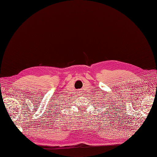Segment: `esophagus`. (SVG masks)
I'll list each match as a JSON object with an SVG mask.
<instances>
[{
  "label": "esophagus",
  "mask_w": 157,
  "mask_h": 157,
  "mask_svg": "<svg viewBox=\"0 0 157 157\" xmlns=\"http://www.w3.org/2000/svg\"><path fill=\"white\" fill-rule=\"evenodd\" d=\"M77 92H78V94L79 95H81V94H82V90H78Z\"/></svg>",
  "instance_id": "obj_1"
}]
</instances>
